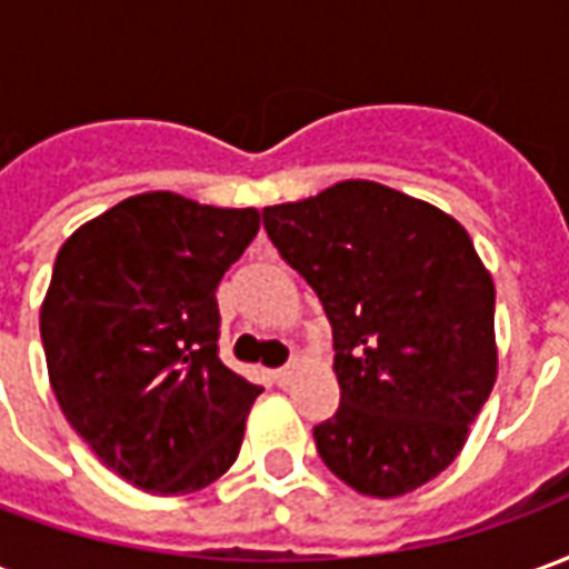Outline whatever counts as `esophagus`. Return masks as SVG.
<instances>
[{"label":"esophagus","instance_id":"esophagus-1","mask_svg":"<svg viewBox=\"0 0 569 569\" xmlns=\"http://www.w3.org/2000/svg\"><path fill=\"white\" fill-rule=\"evenodd\" d=\"M296 371H298L296 362H289V366H283V369L273 371V381L280 383V387H286V383H289V381H292V378H296Z\"/></svg>","mask_w":569,"mask_h":569}]
</instances>
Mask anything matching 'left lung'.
Returning <instances> with one entry per match:
<instances>
[{
  "mask_svg": "<svg viewBox=\"0 0 569 569\" xmlns=\"http://www.w3.org/2000/svg\"><path fill=\"white\" fill-rule=\"evenodd\" d=\"M332 322L341 406L322 463L366 497H402L453 463L497 381L493 280L466 228L369 179L261 210Z\"/></svg>",
  "mask_w": 569,
  "mask_h": 569,
  "instance_id": "obj_1",
  "label": "left lung"
}]
</instances>
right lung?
<instances>
[{"mask_svg": "<svg viewBox=\"0 0 569 569\" xmlns=\"http://www.w3.org/2000/svg\"><path fill=\"white\" fill-rule=\"evenodd\" d=\"M259 210L146 191L60 247L42 301L48 378L69 427L133 488L173 497L224 476L261 387L219 359L216 286Z\"/></svg>", "mask_w": 569, "mask_h": 569, "instance_id": "1", "label": "right lung"}]
</instances>
